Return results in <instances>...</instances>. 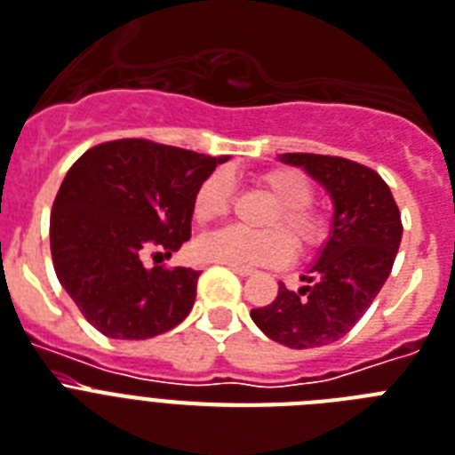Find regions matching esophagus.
Listing matches in <instances>:
<instances>
[{
  "instance_id": "1",
  "label": "esophagus",
  "mask_w": 455,
  "mask_h": 455,
  "mask_svg": "<svg viewBox=\"0 0 455 455\" xmlns=\"http://www.w3.org/2000/svg\"><path fill=\"white\" fill-rule=\"evenodd\" d=\"M228 268H231V271L234 273H238L240 278H247V275H252V268H243V266H228Z\"/></svg>"
}]
</instances>
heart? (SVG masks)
<instances>
[{
	"mask_svg": "<svg viewBox=\"0 0 455 455\" xmlns=\"http://www.w3.org/2000/svg\"><path fill=\"white\" fill-rule=\"evenodd\" d=\"M259 189L278 208L268 215V227H283L297 240L299 247L311 250L327 238V220L311 210L313 187L297 170H268L257 180ZM231 208V182L224 172L205 177L194 194V217L201 224L224 217ZM194 252L201 261L224 266H280L294 252L290 235L280 228L247 231L240 227H224L198 235Z\"/></svg>",
	"mask_w": 455,
	"mask_h": 455,
	"instance_id": "obj_1",
	"label": "heart"
}]
</instances>
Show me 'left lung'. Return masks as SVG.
I'll return each mask as SVG.
<instances>
[{
    "label": "left lung",
    "mask_w": 455,
    "mask_h": 455,
    "mask_svg": "<svg viewBox=\"0 0 455 455\" xmlns=\"http://www.w3.org/2000/svg\"><path fill=\"white\" fill-rule=\"evenodd\" d=\"M280 161L327 189L331 234L301 275L304 287L291 291L280 283L273 304L252 308L250 317L287 348H317L348 334L381 291L400 250L402 217L390 187L367 165L323 154H283Z\"/></svg>",
    "instance_id": "obj_1"
}]
</instances>
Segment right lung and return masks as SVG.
Listing matches in <instances>:
<instances>
[{
  "label": "right lung",
  "mask_w": 455,
  "mask_h": 455,
  "mask_svg": "<svg viewBox=\"0 0 455 455\" xmlns=\"http://www.w3.org/2000/svg\"><path fill=\"white\" fill-rule=\"evenodd\" d=\"M224 161L132 138L98 144L69 168L51 212V257L95 330L140 341L189 315L201 271L144 259L189 240L196 189Z\"/></svg>",
  "instance_id": "obj_1"
}]
</instances>
